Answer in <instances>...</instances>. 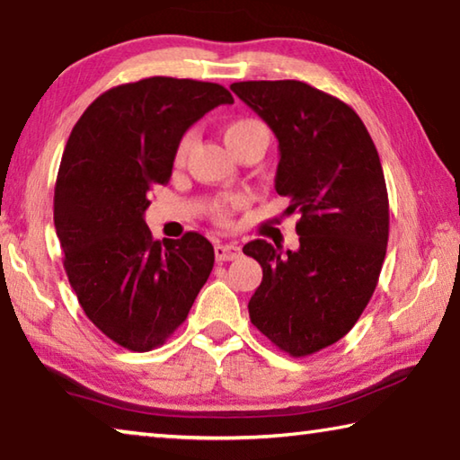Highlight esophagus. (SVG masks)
<instances>
[{
	"mask_svg": "<svg viewBox=\"0 0 460 460\" xmlns=\"http://www.w3.org/2000/svg\"><path fill=\"white\" fill-rule=\"evenodd\" d=\"M214 252H216V261L217 262H228V261H236L240 254V246L238 244H222V243H217L216 244V248H214Z\"/></svg>",
	"mask_w": 460,
	"mask_h": 460,
	"instance_id": "1",
	"label": "esophagus"
}]
</instances>
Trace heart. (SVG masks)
I'll list each match as a JSON object with an SVG mask.
<instances>
[{"label":"heart","instance_id":"obj_1","mask_svg":"<svg viewBox=\"0 0 460 460\" xmlns=\"http://www.w3.org/2000/svg\"><path fill=\"white\" fill-rule=\"evenodd\" d=\"M222 135H224L226 145H228L234 153H240L246 147H261L264 151L270 141L269 127L264 125L261 119H254V117H238V119L228 120L222 128ZM191 145H193V135L185 133L180 139V143H177L175 153H173V164L177 167H181L185 164V159H188L191 151ZM243 204H244L243 196H226V198L216 199L214 204L209 206V212H212V217L217 224H228L232 212Z\"/></svg>","mask_w":460,"mask_h":460}]
</instances>
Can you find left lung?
<instances>
[{
	"mask_svg": "<svg viewBox=\"0 0 460 460\" xmlns=\"http://www.w3.org/2000/svg\"><path fill=\"white\" fill-rule=\"evenodd\" d=\"M279 141L275 190L299 214V251L267 240L243 251L262 267L248 303L252 325L293 358L340 341L372 299L385 259L388 191L358 112L301 80L230 86Z\"/></svg>",
	"mask_w": 460,
	"mask_h": 460,
	"instance_id": "left-lung-1",
	"label": "left lung"
}]
</instances>
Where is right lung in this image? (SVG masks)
<instances>
[{
    "instance_id": "right-lung-1",
    "label": "right lung",
    "mask_w": 460,
    "mask_h": 460,
    "mask_svg": "<svg viewBox=\"0 0 460 460\" xmlns=\"http://www.w3.org/2000/svg\"><path fill=\"white\" fill-rule=\"evenodd\" d=\"M232 102L216 83L151 76L102 93L72 128L54 190L56 234L80 307L120 348L164 345L212 272L208 238L159 243L143 216L185 131Z\"/></svg>"
}]
</instances>
